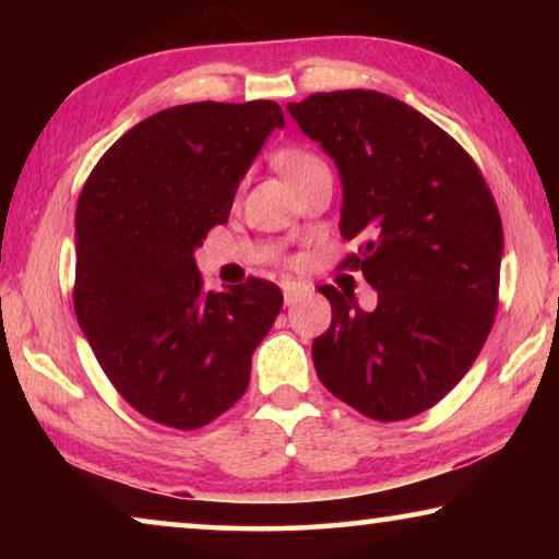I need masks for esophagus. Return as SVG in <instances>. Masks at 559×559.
<instances>
[{"label":"esophagus","mask_w":559,"mask_h":559,"mask_svg":"<svg viewBox=\"0 0 559 559\" xmlns=\"http://www.w3.org/2000/svg\"><path fill=\"white\" fill-rule=\"evenodd\" d=\"M306 290L308 288L302 286V283H296V281L283 283V302H286V306H293V302H296Z\"/></svg>","instance_id":"obj_1"}]
</instances>
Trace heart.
Wrapping results in <instances>:
<instances>
[{
    "mask_svg": "<svg viewBox=\"0 0 559 559\" xmlns=\"http://www.w3.org/2000/svg\"><path fill=\"white\" fill-rule=\"evenodd\" d=\"M323 165H325L323 159H320V157L313 155V153H306V150H290V153H283V155L278 157L281 173L286 175V177L290 179V182H293V179H298L300 175L310 173V169L323 167Z\"/></svg>",
    "mask_w": 559,
    "mask_h": 559,
    "instance_id": "obj_1",
    "label": "heart"
}]
</instances>
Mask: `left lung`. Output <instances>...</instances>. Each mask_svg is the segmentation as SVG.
Here are the masks:
<instances>
[{
    "label": "left lung",
    "instance_id": "left-lung-1",
    "mask_svg": "<svg viewBox=\"0 0 559 559\" xmlns=\"http://www.w3.org/2000/svg\"><path fill=\"white\" fill-rule=\"evenodd\" d=\"M343 182L340 269L362 271L377 308L320 286L333 323L313 340L320 382L377 421L409 419L471 370L498 310L503 224L480 169L449 132L377 91L288 103Z\"/></svg>",
    "mask_w": 559,
    "mask_h": 559
}]
</instances>
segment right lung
Segmentation results:
<instances>
[{
    "instance_id": "right-lung-1",
    "label": "right lung",
    "mask_w": 559,
    "mask_h": 559,
    "mask_svg": "<svg viewBox=\"0 0 559 559\" xmlns=\"http://www.w3.org/2000/svg\"><path fill=\"white\" fill-rule=\"evenodd\" d=\"M286 126L273 100L187 103L138 122L93 167L75 206L79 325L132 409L200 429L241 400L281 313L269 281L212 293L194 251L229 222L236 189Z\"/></svg>"
}]
</instances>
